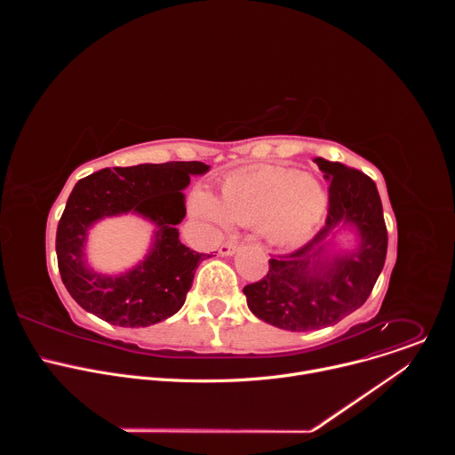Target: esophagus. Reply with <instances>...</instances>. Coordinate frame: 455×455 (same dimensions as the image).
Wrapping results in <instances>:
<instances>
[{
    "label": "esophagus",
    "mask_w": 455,
    "mask_h": 455,
    "mask_svg": "<svg viewBox=\"0 0 455 455\" xmlns=\"http://www.w3.org/2000/svg\"><path fill=\"white\" fill-rule=\"evenodd\" d=\"M237 248H239L237 243L227 241V243H223V244L220 246V253H221V255H234V253L237 251Z\"/></svg>",
    "instance_id": "1"
}]
</instances>
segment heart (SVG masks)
<instances>
[{
  "mask_svg": "<svg viewBox=\"0 0 455 455\" xmlns=\"http://www.w3.org/2000/svg\"><path fill=\"white\" fill-rule=\"evenodd\" d=\"M326 209V194L316 180L284 167H255L230 176L221 188V204L209 192L194 196L202 218L227 225H263L275 243L304 237Z\"/></svg>",
  "mask_w": 455,
  "mask_h": 455,
  "instance_id": "b5f03b06",
  "label": "heart"
}]
</instances>
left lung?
<instances>
[{
    "label": "left lung",
    "instance_id": "obj_1",
    "mask_svg": "<svg viewBox=\"0 0 455 455\" xmlns=\"http://www.w3.org/2000/svg\"><path fill=\"white\" fill-rule=\"evenodd\" d=\"M330 181L328 216L304 246L270 259L261 281L243 293L250 311L275 328L311 331L340 322L371 295L387 255V227L376 183L358 169L315 158ZM340 224L357 228L355 252L330 256L327 241Z\"/></svg>",
    "mask_w": 455,
    "mask_h": 455
}]
</instances>
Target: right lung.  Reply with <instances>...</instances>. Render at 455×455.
<instances>
[{"label":"right lung","mask_w":455,"mask_h":455,"mask_svg":"<svg viewBox=\"0 0 455 455\" xmlns=\"http://www.w3.org/2000/svg\"><path fill=\"white\" fill-rule=\"evenodd\" d=\"M204 162L144 164L100 169L79 180L57 225L55 251L60 279L74 300L122 328H146L172 316L185 302L194 272L207 253L180 243L176 225L185 218L183 188ZM137 212L157 223L150 255L116 278L90 271L84 261L89 227L102 217Z\"/></svg>","instance_id":"add662e5"}]
</instances>
